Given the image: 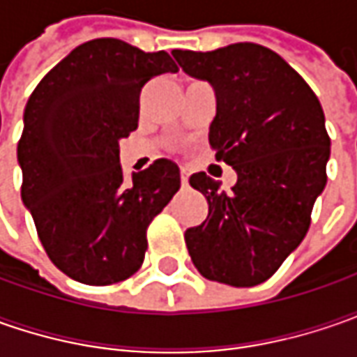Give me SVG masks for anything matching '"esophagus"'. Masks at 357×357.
Segmentation results:
<instances>
[{"instance_id": "obj_1", "label": "esophagus", "mask_w": 357, "mask_h": 357, "mask_svg": "<svg viewBox=\"0 0 357 357\" xmlns=\"http://www.w3.org/2000/svg\"><path fill=\"white\" fill-rule=\"evenodd\" d=\"M181 185H183V186L188 185V176H186V172H185V171L181 172Z\"/></svg>"}]
</instances>
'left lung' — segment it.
Wrapping results in <instances>:
<instances>
[{"instance_id": "obj_1", "label": "left lung", "mask_w": 357, "mask_h": 357, "mask_svg": "<svg viewBox=\"0 0 357 357\" xmlns=\"http://www.w3.org/2000/svg\"><path fill=\"white\" fill-rule=\"evenodd\" d=\"M172 55L186 75L214 87L208 143L238 176L230 192L204 172L188 178L208 202V216L186 230V248L206 280L256 286L304 240L328 181L322 105L278 53L256 43Z\"/></svg>"}]
</instances>
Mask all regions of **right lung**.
<instances>
[{
	"label": "right lung",
	"instance_id": "add662e5",
	"mask_svg": "<svg viewBox=\"0 0 357 357\" xmlns=\"http://www.w3.org/2000/svg\"><path fill=\"white\" fill-rule=\"evenodd\" d=\"M176 71L165 51L93 39L57 63L25 105L21 200L51 262L69 278L107 286L143 264L146 227L181 188V172L158 158L125 178L119 143L139 127L144 83Z\"/></svg>",
	"mask_w": 357,
	"mask_h": 357
}]
</instances>
